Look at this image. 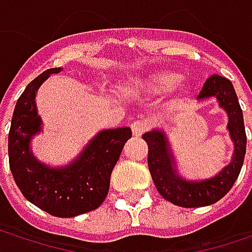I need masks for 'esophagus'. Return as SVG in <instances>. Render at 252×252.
I'll return each mask as SVG.
<instances>
[{"instance_id":"obj_1","label":"esophagus","mask_w":252,"mask_h":252,"mask_svg":"<svg viewBox=\"0 0 252 252\" xmlns=\"http://www.w3.org/2000/svg\"><path fill=\"white\" fill-rule=\"evenodd\" d=\"M147 129H149V124L146 121H135V123L131 124V131H132V135L134 137L143 135Z\"/></svg>"}]
</instances>
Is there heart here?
<instances>
[{
  "label": "heart",
  "mask_w": 252,
  "mask_h": 252,
  "mask_svg": "<svg viewBox=\"0 0 252 252\" xmlns=\"http://www.w3.org/2000/svg\"><path fill=\"white\" fill-rule=\"evenodd\" d=\"M181 74L171 73V71H158L144 77H138L126 83L124 87V93L128 97H146V96H160L172 90L176 84L181 81ZM188 87L182 90L187 93Z\"/></svg>",
  "instance_id": "obj_1"
}]
</instances>
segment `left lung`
Segmentation results:
<instances>
[{
  "label": "left lung",
  "mask_w": 252,
  "mask_h": 252,
  "mask_svg": "<svg viewBox=\"0 0 252 252\" xmlns=\"http://www.w3.org/2000/svg\"><path fill=\"white\" fill-rule=\"evenodd\" d=\"M216 97L220 108L227 112V129L233 141V155L230 163L219 174L204 181H185L178 175L175 159L172 156L168 138L163 131L153 129L143 135L149 146L147 165L159 194L179 207L210 206L225 197L241 172L245 150L247 134L244 126L242 109L239 106L232 83L222 76L209 77L204 83L198 99Z\"/></svg>",
  "instance_id": "1"
}]
</instances>
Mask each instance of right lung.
Returning a JSON list of instances; mask_svg holds the SVG:
<instances>
[{
    "label": "right lung",
    "instance_id": "add662e5",
    "mask_svg": "<svg viewBox=\"0 0 252 252\" xmlns=\"http://www.w3.org/2000/svg\"><path fill=\"white\" fill-rule=\"evenodd\" d=\"M61 67L49 68L27 84L19 97L8 132L10 169L26 198L57 218H74L97 209L108 195L109 181L131 128L103 129L84 147L76 160L64 168H49L30 152V140L40 132L36 92Z\"/></svg>",
    "mask_w": 252,
    "mask_h": 252
}]
</instances>
